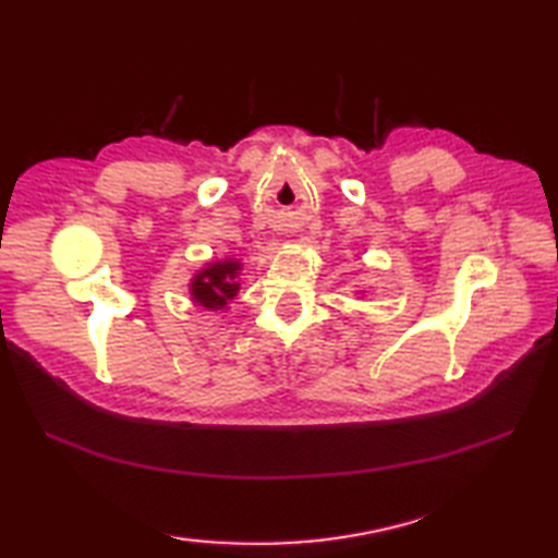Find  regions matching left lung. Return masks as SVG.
Returning <instances> with one entry per match:
<instances>
[{
	"mask_svg": "<svg viewBox=\"0 0 558 558\" xmlns=\"http://www.w3.org/2000/svg\"><path fill=\"white\" fill-rule=\"evenodd\" d=\"M357 294H360V298H364V294H366V290H357Z\"/></svg>",
	"mask_w": 558,
	"mask_h": 558,
	"instance_id": "8db88e82",
	"label": "left lung"
}]
</instances>
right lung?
Instances as JSON below:
<instances>
[{
  "label": "right lung",
  "mask_w": 558,
  "mask_h": 558,
  "mask_svg": "<svg viewBox=\"0 0 558 558\" xmlns=\"http://www.w3.org/2000/svg\"><path fill=\"white\" fill-rule=\"evenodd\" d=\"M244 264L240 258H213L201 266L189 280V298L194 306L206 312H228L230 302L240 294V278Z\"/></svg>",
  "instance_id": "obj_1"
}]
</instances>
